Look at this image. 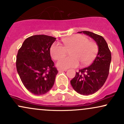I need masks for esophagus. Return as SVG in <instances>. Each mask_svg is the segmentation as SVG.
<instances>
[{
	"label": "esophagus",
	"mask_w": 124,
	"mask_h": 124,
	"mask_svg": "<svg viewBox=\"0 0 124 124\" xmlns=\"http://www.w3.org/2000/svg\"><path fill=\"white\" fill-rule=\"evenodd\" d=\"M58 70L59 71V72H61V71H67V69H62V68H58Z\"/></svg>",
	"instance_id": "esophagus-1"
}]
</instances>
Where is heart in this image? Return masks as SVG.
Masks as SVG:
<instances>
[{"label": "heart", "mask_w": 124, "mask_h": 124, "mask_svg": "<svg viewBox=\"0 0 124 124\" xmlns=\"http://www.w3.org/2000/svg\"><path fill=\"white\" fill-rule=\"evenodd\" d=\"M63 46L59 43H54L50 48L51 57L58 60L64 56L67 50H71L70 57L62 58L57 62V66L62 69L75 68L79 62L83 66L89 65L96 58L98 46L93 41H90L87 37L78 34L63 39Z\"/></svg>", "instance_id": "b5f03b06"}]
</instances>
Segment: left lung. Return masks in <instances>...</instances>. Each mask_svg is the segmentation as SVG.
<instances>
[{"instance_id":"1","label":"left lung","mask_w":124,"mask_h":124,"mask_svg":"<svg viewBox=\"0 0 124 124\" xmlns=\"http://www.w3.org/2000/svg\"><path fill=\"white\" fill-rule=\"evenodd\" d=\"M89 35L96 42L99 51L93 63L76 72L75 78L70 80L73 89L80 94H93L101 89L107 79L111 54L107 43L103 37L92 32H78Z\"/></svg>"}]
</instances>
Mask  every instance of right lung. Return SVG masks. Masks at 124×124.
I'll return each mask as SVG.
<instances>
[{
  "instance_id": "1",
  "label": "right lung",
  "mask_w": 124,
  "mask_h": 124,
  "mask_svg": "<svg viewBox=\"0 0 124 124\" xmlns=\"http://www.w3.org/2000/svg\"><path fill=\"white\" fill-rule=\"evenodd\" d=\"M56 38L35 35L25 39L17 55L16 68L25 87L39 96L52 89L58 71L54 66L50 48Z\"/></svg>"
}]
</instances>
